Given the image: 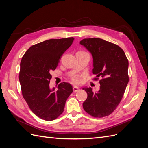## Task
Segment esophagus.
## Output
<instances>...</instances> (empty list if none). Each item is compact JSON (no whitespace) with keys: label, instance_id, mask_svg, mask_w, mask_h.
<instances>
[{"label":"esophagus","instance_id":"1","mask_svg":"<svg viewBox=\"0 0 148 148\" xmlns=\"http://www.w3.org/2000/svg\"><path fill=\"white\" fill-rule=\"evenodd\" d=\"M78 90H79V88L77 86H74L73 87V91L74 92H77Z\"/></svg>","mask_w":148,"mask_h":148}]
</instances>
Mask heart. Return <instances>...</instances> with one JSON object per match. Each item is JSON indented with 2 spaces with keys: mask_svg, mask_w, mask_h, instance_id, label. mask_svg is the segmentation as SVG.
Masks as SVG:
<instances>
[{
  "mask_svg": "<svg viewBox=\"0 0 148 148\" xmlns=\"http://www.w3.org/2000/svg\"><path fill=\"white\" fill-rule=\"evenodd\" d=\"M71 81L75 84H79L81 82V79H80V77L78 75H72L70 77Z\"/></svg>",
  "mask_w": 148,
  "mask_h": 148,
  "instance_id": "1",
  "label": "heart"
}]
</instances>
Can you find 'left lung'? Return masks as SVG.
Returning <instances> with one entry per match:
<instances>
[{
    "label": "left lung",
    "instance_id": "8db88e82",
    "mask_svg": "<svg viewBox=\"0 0 148 148\" xmlns=\"http://www.w3.org/2000/svg\"><path fill=\"white\" fill-rule=\"evenodd\" d=\"M93 57L92 73L99 77L100 89L94 92L84 88L88 97L83 107L93 117L102 118L111 114L120 104L129 81L128 60L123 49L117 44L100 38H86L80 41Z\"/></svg>",
    "mask_w": 148,
    "mask_h": 148
}]
</instances>
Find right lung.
Returning <instances> with one entry per match:
<instances>
[{"instance_id": "obj_1", "label": "right lung", "mask_w": 148, "mask_h": 148, "mask_svg": "<svg viewBox=\"0 0 148 148\" xmlns=\"http://www.w3.org/2000/svg\"><path fill=\"white\" fill-rule=\"evenodd\" d=\"M73 40V37L46 40L31 46L22 57L19 73L22 95L31 110L41 119L51 121L59 117L73 92L69 83H60L57 91L49 88V83L51 72Z\"/></svg>"}]
</instances>
